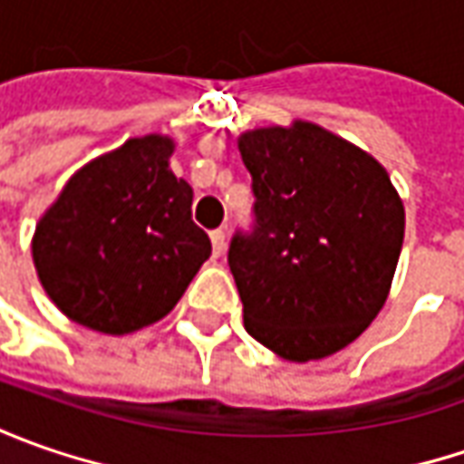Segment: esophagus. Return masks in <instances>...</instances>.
I'll return each instance as SVG.
<instances>
[{
  "instance_id": "esophagus-1",
  "label": "esophagus",
  "mask_w": 464,
  "mask_h": 464,
  "mask_svg": "<svg viewBox=\"0 0 464 464\" xmlns=\"http://www.w3.org/2000/svg\"><path fill=\"white\" fill-rule=\"evenodd\" d=\"M224 245H227V235H224V229H214V232H211V247H214V258H219V256H222Z\"/></svg>"
}]
</instances>
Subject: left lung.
I'll use <instances>...</instances> for the list:
<instances>
[{
	"label": "left lung",
	"instance_id": "8db88e82",
	"mask_svg": "<svg viewBox=\"0 0 464 464\" xmlns=\"http://www.w3.org/2000/svg\"><path fill=\"white\" fill-rule=\"evenodd\" d=\"M253 178V224L227 263L245 330L289 362L325 359L382 310L401 258L405 208L384 168L325 129L240 136Z\"/></svg>",
	"mask_w": 464,
	"mask_h": 464
}]
</instances>
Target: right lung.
Instances as JSON below:
<instances>
[{"label": "right lung", "instance_id": "obj_1", "mask_svg": "<svg viewBox=\"0 0 464 464\" xmlns=\"http://www.w3.org/2000/svg\"><path fill=\"white\" fill-rule=\"evenodd\" d=\"M168 136L129 139L66 183L33 237L45 295L84 328L123 335L162 320L211 256Z\"/></svg>", "mask_w": 464, "mask_h": 464}]
</instances>
